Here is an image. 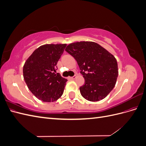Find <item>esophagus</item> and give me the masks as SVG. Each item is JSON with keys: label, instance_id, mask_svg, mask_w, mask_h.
<instances>
[{"label": "esophagus", "instance_id": "34e87169", "mask_svg": "<svg viewBox=\"0 0 146 146\" xmlns=\"http://www.w3.org/2000/svg\"><path fill=\"white\" fill-rule=\"evenodd\" d=\"M76 78V76H73V77H70V78L71 79V80H74L75 78Z\"/></svg>", "mask_w": 146, "mask_h": 146}]
</instances>
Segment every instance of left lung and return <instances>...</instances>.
Returning a JSON list of instances; mask_svg holds the SVG:
<instances>
[{
	"label": "left lung",
	"instance_id": "obj_1",
	"mask_svg": "<svg viewBox=\"0 0 146 146\" xmlns=\"http://www.w3.org/2000/svg\"><path fill=\"white\" fill-rule=\"evenodd\" d=\"M65 50L76 59L85 78V84L80 87L82 96L91 102L105 98L115 86L118 76L115 57L91 41L71 43Z\"/></svg>",
	"mask_w": 146,
	"mask_h": 146
}]
</instances>
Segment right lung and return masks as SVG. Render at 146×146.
I'll return each mask as SVG.
<instances>
[{"mask_svg": "<svg viewBox=\"0 0 146 146\" xmlns=\"http://www.w3.org/2000/svg\"><path fill=\"white\" fill-rule=\"evenodd\" d=\"M66 46V44H51L39 47L24 65V78L29 90L43 102L56 101L63 94L68 80L56 70Z\"/></svg>", "mask_w": 146, "mask_h": 146, "instance_id": "right-lung-1", "label": "right lung"}]
</instances>
